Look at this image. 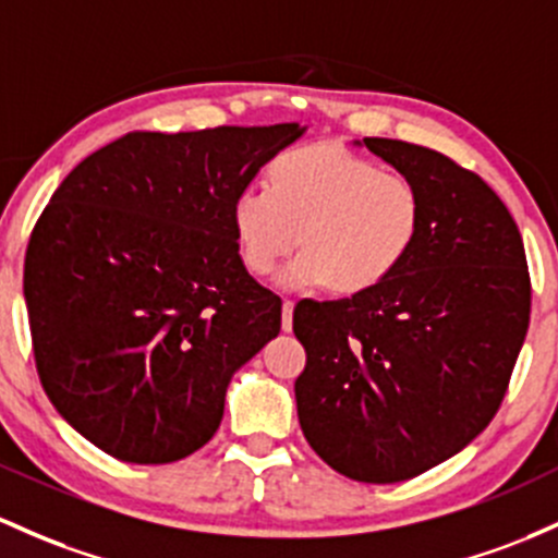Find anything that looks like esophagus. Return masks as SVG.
Here are the masks:
<instances>
[{"label":"esophagus","instance_id":"34e87169","mask_svg":"<svg viewBox=\"0 0 558 558\" xmlns=\"http://www.w3.org/2000/svg\"><path fill=\"white\" fill-rule=\"evenodd\" d=\"M280 326H283V330L293 328V302L291 299H286L283 302V320H280Z\"/></svg>","mask_w":558,"mask_h":558}]
</instances>
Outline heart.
<instances>
[{
  "instance_id": "heart-1",
  "label": "heart",
  "mask_w": 558,
  "mask_h": 558,
  "mask_svg": "<svg viewBox=\"0 0 558 558\" xmlns=\"http://www.w3.org/2000/svg\"><path fill=\"white\" fill-rule=\"evenodd\" d=\"M421 222L424 201L413 180L333 143L280 153L267 187H246L232 204L248 272L269 275L302 238L304 251L280 275L289 289H376L408 259Z\"/></svg>"
}]
</instances>
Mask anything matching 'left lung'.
<instances>
[{"label": "left lung", "mask_w": 558, "mask_h": 558, "mask_svg": "<svg viewBox=\"0 0 558 558\" xmlns=\"http://www.w3.org/2000/svg\"><path fill=\"white\" fill-rule=\"evenodd\" d=\"M363 143L415 182L424 222L381 286L293 307L307 352L293 389L304 437L330 469L391 485L448 461L498 413L532 286L522 232L480 174L424 145Z\"/></svg>", "instance_id": "obj_1"}]
</instances>
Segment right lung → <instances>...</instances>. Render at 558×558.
<instances>
[{"instance_id": "add662e5", "label": "right lung", "mask_w": 558, "mask_h": 558, "mask_svg": "<svg viewBox=\"0 0 558 558\" xmlns=\"http://www.w3.org/2000/svg\"><path fill=\"white\" fill-rule=\"evenodd\" d=\"M299 124L130 132L84 158L23 267L39 381L95 448L171 463L214 437L230 376L280 330L232 204Z\"/></svg>"}]
</instances>
